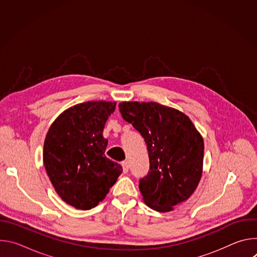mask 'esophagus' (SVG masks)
Wrapping results in <instances>:
<instances>
[{"label":"esophagus","instance_id":"esophagus-1","mask_svg":"<svg viewBox=\"0 0 257 257\" xmlns=\"http://www.w3.org/2000/svg\"><path fill=\"white\" fill-rule=\"evenodd\" d=\"M121 165H122V168H123V173L126 174V173L128 172V170H129V165H128V163H127V162H122Z\"/></svg>","mask_w":257,"mask_h":257}]
</instances>
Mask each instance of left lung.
I'll use <instances>...</instances> for the list:
<instances>
[{
    "label": "left lung",
    "mask_w": 257,
    "mask_h": 257,
    "mask_svg": "<svg viewBox=\"0 0 257 257\" xmlns=\"http://www.w3.org/2000/svg\"><path fill=\"white\" fill-rule=\"evenodd\" d=\"M119 111L148 145L150 171L139 179L144 202L167 212L186 201L198 185L203 164V139L193 123L157 102L124 101Z\"/></svg>",
    "instance_id": "obj_1"
}]
</instances>
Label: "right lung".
I'll return each instance as SVG.
<instances>
[{"label":"right lung","instance_id":"right-lung-1","mask_svg":"<svg viewBox=\"0 0 257 257\" xmlns=\"http://www.w3.org/2000/svg\"><path fill=\"white\" fill-rule=\"evenodd\" d=\"M116 102L87 101L72 106L52 124L44 144V164L59 196L87 210L107 194L122 167L107 159L102 131Z\"/></svg>","mask_w":257,"mask_h":257}]
</instances>
